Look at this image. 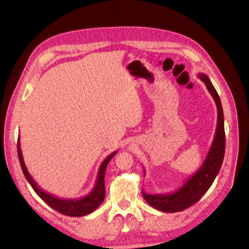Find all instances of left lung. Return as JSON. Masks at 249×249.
<instances>
[{"label": "left lung", "instance_id": "obj_1", "mask_svg": "<svg viewBox=\"0 0 249 249\" xmlns=\"http://www.w3.org/2000/svg\"><path fill=\"white\" fill-rule=\"evenodd\" d=\"M198 78L202 80L206 89L212 95L217 107V126H216L215 136L211 144L205 160L198 171L194 173L181 187L170 194H146L142 190L143 198L153 208L166 213H176L186 210L197 202L200 198L208 192L211 185L213 184L215 178L223 165L226 146L224 112L221 107L220 98L217 92L210 81L205 73H198Z\"/></svg>", "mask_w": 249, "mask_h": 249}]
</instances>
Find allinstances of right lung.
<instances>
[{"label":"right lung","instance_id":"add662e5","mask_svg":"<svg viewBox=\"0 0 249 249\" xmlns=\"http://www.w3.org/2000/svg\"><path fill=\"white\" fill-rule=\"evenodd\" d=\"M17 147H18V157H19L20 166H21V169H22V172L24 174L25 178L28 179V182L30 183L32 188L34 189V192L38 195L47 204L51 206L53 210H55L56 212L67 215V216H72V217H80V216H84L94 212V211L103 203L106 196V190H105L106 168H107L109 161L112 160V157L116 154V153H118V151L111 153L109 156L105 158L104 161L102 162V165L99 166L96 182H95V185L91 192L82 198H76V199L67 198L66 199V198H59L56 197V196L47 193L44 189H41L38 186V184L34 181L33 178H32V176L29 173L28 169H26V166L23 160L22 152H21V147H20V139H18Z\"/></svg>","mask_w":249,"mask_h":249}]
</instances>
